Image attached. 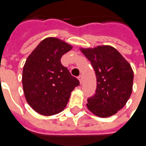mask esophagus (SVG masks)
Instances as JSON below:
<instances>
[{
	"label": "esophagus",
	"instance_id": "esophagus-1",
	"mask_svg": "<svg viewBox=\"0 0 146 146\" xmlns=\"http://www.w3.org/2000/svg\"><path fill=\"white\" fill-rule=\"evenodd\" d=\"M78 78H79L80 83V84H82V83H83V76H82V75H80Z\"/></svg>",
	"mask_w": 146,
	"mask_h": 146
}]
</instances>
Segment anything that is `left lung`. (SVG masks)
Wrapping results in <instances>:
<instances>
[{"label":"left lung","mask_w":146,"mask_h":146,"mask_svg":"<svg viewBox=\"0 0 146 146\" xmlns=\"http://www.w3.org/2000/svg\"><path fill=\"white\" fill-rule=\"evenodd\" d=\"M95 70L97 86L87 106L100 117L113 116L121 110L131 95L134 73L131 65L116 48L98 46L80 48Z\"/></svg>","instance_id":"obj_1"}]
</instances>
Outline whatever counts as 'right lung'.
I'll use <instances>...</instances> for the list:
<instances>
[{
  "mask_svg": "<svg viewBox=\"0 0 146 146\" xmlns=\"http://www.w3.org/2000/svg\"><path fill=\"white\" fill-rule=\"evenodd\" d=\"M72 46L54 37L43 40L27 58L23 70L26 99L36 113L51 116L66 106L70 94L80 85L61 63V58Z\"/></svg>",
  "mask_w": 146,
  "mask_h": 146,
  "instance_id": "add662e5",
  "label": "right lung"
}]
</instances>
